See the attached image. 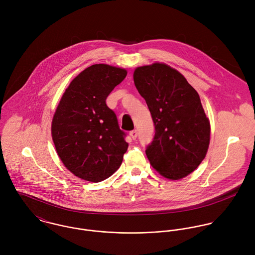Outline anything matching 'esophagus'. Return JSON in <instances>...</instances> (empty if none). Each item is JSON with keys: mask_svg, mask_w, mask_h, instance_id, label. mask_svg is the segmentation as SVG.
Returning a JSON list of instances; mask_svg holds the SVG:
<instances>
[{"mask_svg": "<svg viewBox=\"0 0 255 255\" xmlns=\"http://www.w3.org/2000/svg\"><path fill=\"white\" fill-rule=\"evenodd\" d=\"M130 136H131V138L134 140V139H136V137H137V130L136 129H134V130H132V131H130Z\"/></svg>", "mask_w": 255, "mask_h": 255, "instance_id": "esophagus-1", "label": "esophagus"}]
</instances>
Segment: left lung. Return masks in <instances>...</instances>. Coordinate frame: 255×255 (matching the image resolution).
<instances>
[{
	"instance_id": "obj_1",
	"label": "left lung",
	"mask_w": 255,
	"mask_h": 255,
	"mask_svg": "<svg viewBox=\"0 0 255 255\" xmlns=\"http://www.w3.org/2000/svg\"><path fill=\"white\" fill-rule=\"evenodd\" d=\"M133 80L155 127L147 158L163 177L181 180L199 166L210 142V123L199 95L182 73L166 64L136 68Z\"/></svg>"
}]
</instances>
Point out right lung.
Segmentation results:
<instances>
[{"mask_svg": "<svg viewBox=\"0 0 255 255\" xmlns=\"http://www.w3.org/2000/svg\"><path fill=\"white\" fill-rule=\"evenodd\" d=\"M127 73L109 65H93L73 78L57 107L52 138L65 167L79 179L102 182L123 162L128 143L106 99Z\"/></svg>", "mask_w": 255, "mask_h": 255, "instance_id": "obj_1", "label": "right lung"}]
</instances>
